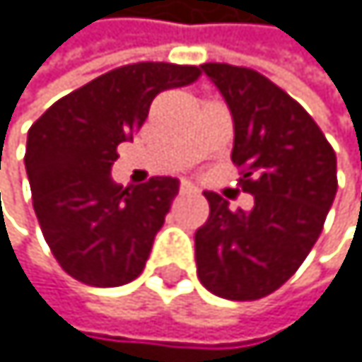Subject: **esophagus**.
<instances>
[{
    "label": "esophagus",
    "instance_id": "obj_1",
    "mask_svg": "<svg viewBox=\"0 0 362 362\" xmlns=\"http://www.w3.org/2000/svg\"><path fill=\"white\" fill-rule=\"evenodd\" d=\"M196 187L194 185H191V182H182V185H180V196H187V194H196Z\"/></svg>",
    "mask_w": 362,
    "mask_h": 362
}]
</instances>
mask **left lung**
<instances>
[{
  "mask_svg": "<svg viewBox=\"0 0 362 362\" xmlns=\"http://www.w3.org/2000/svg\"><path fill=\"white\" fill-rule=\"evenodd\" d=\"M230 107L232 162L243 168L250 211L205 191L209 218L196 230L198 279L225 300H259L302 266L334 205L336 153L306 110L255 69L200 65Z\"/></svg>",
  "mask_w": 362,
  "mask_h": 362,
  "instance_id": "obj_1",
  "label": "left lung"
}]
</instances>
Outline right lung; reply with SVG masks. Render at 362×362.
Returning a JSON list of instances; mask_svg holds the SVG:
<instances>
[{
  "instance_id": "obj_1",
  "label": "right lung",
  "mask_w": 362,
  "mask_h": 362,
  "mask_svg": "<svg viewBox=\"0 0 362 362\" xmlns=\"http://www.w3.org/2000/svg\"><path fill=\"white\" fill-rule=\"evenodd\" d=\"M198 67L137 62L62 96L28 130L26 175L40 230L62 270L87 286L137 279L180 191L177 177L119 187L117 146L144 126L153 98L194 83Z\"/></svg>"
}]
</instances>
